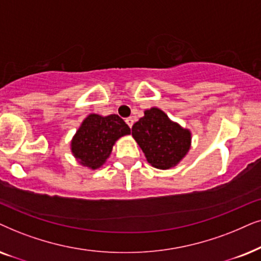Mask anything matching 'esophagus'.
<instances>
[{"label": "esophagus", "mask_w": 261, "mask_h": 261, "mask_svg": "<svg viewBox=\"0 0 261 261\" xmlns=\"http://www.w3.org/2000/svg\"><path fill=\"white\" fill-rule=\"evenodd\" d=\"M126 124L128 125V126H130V128L133 127V125H134V123H135V120H134V118L133 117H128V118H126Z\"/></svg>", "instance_id": "obj_1"}]
</instances>
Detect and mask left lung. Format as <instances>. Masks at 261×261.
Returning <instances> with one entry per match:
<instances>
[{
  "label": "left lung",
  "instance_id": "8db88e82",
  "mask_svg": "<svg viewBox=\"0 0 261 261\" xmlns=\"http://www.w3.org/2000/svg\"><path fill=\"white\" fill-rule=\"evenodd\" d=\"M133 137L148 162L159 169H168L181 161L191 147V133L152 107L133 126Z\"/></svg>",
  "mask_w": 261,
  "mask_h": 261
}]
</instances>
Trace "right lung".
Masks as SVG:
<instances>
[{
	"mask_svg": "<svg viewBox=\"0 0 261 261\" xmlns=\"http://www.w3.org/2000/svg\"><path fill=\"white\" fill-rule=\"evenodd\" d=\"M130 134V127L117 114H89L71 141V151L82 166L96 169L112 151L118 138Z\"/></svg>",
	"mask_w": 261,
	"mask_h": 261,
	"instance_id": "right-lung-1",
	"label": "right lung"
}]
</instances>
